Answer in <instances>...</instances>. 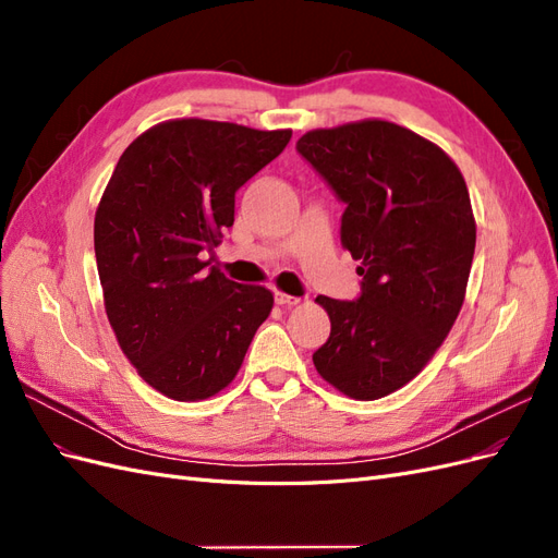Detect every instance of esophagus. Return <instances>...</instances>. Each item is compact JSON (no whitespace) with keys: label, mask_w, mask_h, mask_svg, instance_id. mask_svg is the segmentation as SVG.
Segmentation results:
<instances>
[{"label":"esophagus","mask_w":558,"mask_h":558,"mask_svg":"<svg viewBox=\"0 0 558 558\" xmlns=\"http://www.w3.org/2000/svg\"><path fill=\"white\" fill-rule=\"evenodd\" d=\"M275 302L281 307H293V305H300V298L289 295V293H275Z\"/></svg>","instance_id":"1"}]
</instances>
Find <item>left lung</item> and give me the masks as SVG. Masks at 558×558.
<instances>
[{
  "label": "left lung",
  "mask_w": 558,
  "mask_h": 558,
  "mask_svg": "<svg viewBox=\"0 0 558 558\" xmlns=\"http://www.w3.org/2000/svg\"><path fill=\"white\" fill-rule=\"evenodd\" d=\"M295 148L347 205L342 246L363 277L356 300L316 298L330 337L314 365L353 400L384 398L426 367L463 307L477 240L465 179L440 146L377 118Z\"/></svg>",
  "instance_id": "1"
}]
</instances>
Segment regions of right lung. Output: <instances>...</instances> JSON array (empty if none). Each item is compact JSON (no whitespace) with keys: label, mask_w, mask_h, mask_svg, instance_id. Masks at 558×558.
<instances>
[{"label":"right lung","mask_w":558,"mask_h":558,"mask_svg":"<svg viewBox=\"0 0 558 558\" xmlns=\"http://www.w3.org/2000/svg\"><path fill=\"white\" fill-rule=\"evenodd\" d=\"M291 130L177 118L134 140L95 214L105 310L128 361L162 396L195 402L240 373L275 298L205 260L234 223V193Z\"/></svg>","instance_id":"1"}]
</instances>
